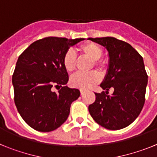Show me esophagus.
Returning a JSON list of instances; mask_svg holds the SVG:
<instances>
[{
  "label": "esophagus",
  "mask_w": 157,
  "mask_h": 157,
  "mask_svg": "<svg viewBox=\"0 0 157 157\" xmlns=\"http://www.w3.org/2000/svg\"><path fill=\"white\" fill-rule=\"evenodd\" d=\"M86 90H80V93H81V95H83V94H85Z\"/></svg>",
  "instance_id": "obj_1"
}]
</instances>
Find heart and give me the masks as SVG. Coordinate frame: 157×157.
<instances>
[{
    "instance_id": "obj_1",
    "label": "heart",
    "mask_w": 157,
    "mask_h": 157,
    "mask_svg": "<svg viewBox=\"0 0 157 157\" xmlns=\"http://www.w3.org/2000/svg\"><path fill=\"white\" fill-rule=\"evenodd\" d=\"M79 50L87 57L93 59L96 67L99 68L103 67L104 63L100 59L103 54V49L100 45L94 42H86L80 46ZM63 64L65 70L69 73L75 70L76 64V54L74 51L68 50L64 54ZM99 80L100 75L97 71H91L86 74L77 73L71 78V84L72 86L76 88L86 90L99 82Z\"/></svg>"
}]
</instances>
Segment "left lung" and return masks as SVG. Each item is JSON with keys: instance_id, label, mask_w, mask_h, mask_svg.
Here are the masks:
<instances>
[{"instance_id": "obj_1", "label": "left lung", "mask_w": 157, "mask_h": 157, "mask_svg": "<svg viewBox=\"0 0 157 157\" xmlns=\"http://www.w3.org/2000/svg\"><path fill=\"white\" fill-rule=\"evenodd\" d=\"M105 47L109 52V68L96 100L89 105L92 118L109 130L127 127L139 116L145 104L148 75L143 58L130 44L105 37L89 38ZM114 92L107 95L109 89Z\"/></svg>"}]
</instances>
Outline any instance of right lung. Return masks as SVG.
<instances>
[{"mask_svg": "<svg viewBox=\"0 0 157 157\" xmlns=\"http://www.w3.org/2000/svg\"><path fill=\"white\" fill-rule=\"evenodd\" d=\"M84 38L48 37L34 41L19 56L12 75L14 101L26 123L34 130L49 132L67 120L80 91L65 86L68 74L64 54ZM60 87L57 93L52 86Z\"/></svg>", "mask_w": 157, "mask_h": 157, "instance_id": "1", "label": "right lung"}]
</instances>
